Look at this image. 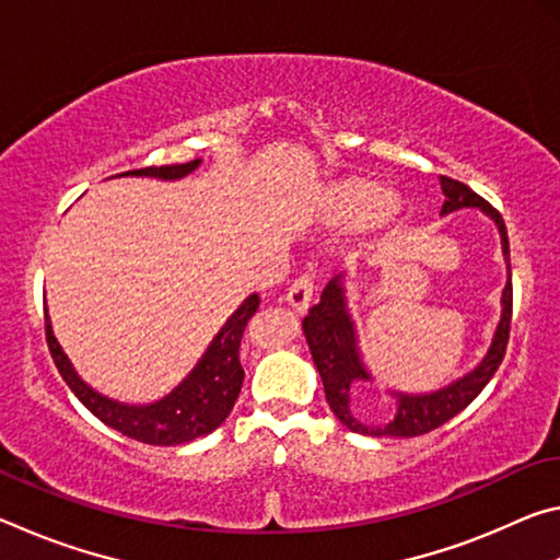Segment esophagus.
Segmentation results:
<instances>
[{"instance_id":"obj_1","label":"esophagus","mask_w":560,"mask_h":560,"mask_svg":"<svg viewBox=\"0 0 560 560\" xmlns=\"http://www.w3.org/2000/svg\"><path fill=\"white\" fill-rule=\"evenodd\" d=\"M287 301L289 306L299 311V314H306L311 301H314V277H311V273H301V277L289 287Z\"/></svg>"}]
</instances>
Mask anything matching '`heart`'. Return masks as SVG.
<instances>
[{
    "instance_id": "obj_1",
    "label": "heart",
    "mask_w": 560,
    "mask_h": 560,
    "mask_svg": "<svg viewBox=\"0 0 560 560\" xmlns=\"http://www.w3.org/2000/svg\"><path fill=\"white\" fill-rule=\"evenodd\" d=\"M393 202L395 200L390 189L373 183V179L353 177L330 187L320 210H324V217L330 224L363 226L381 220V217L390 210Z\"/></svg>"
}]
</instances>
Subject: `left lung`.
<instances>
[{
  "mask_svg": "<svg viewBox=\"0 0 560 560\" xmlns=\"http://www.w3.org/2000/svg\"><path fill=\"white\" fill-rule=\"evenodd\" d=\"M444 205L442 214L457 212L462 207H479L481 212L489 214L497 222L501 234V249L509 261V234L506 224L501 220L499 210H494L485 197H479L471 187H467L459 179H452L447 175L440 177ZM511 301H514V291H511V267H509V281L501 293V318L497 326V334L491 338V346L481 363L474 368L459 381L442 387L428 395H405L395 393L397 397V415L387 424H371L360 420L350 405V390L360 381H371V373L365 371L363 360L358 353V340L353 320L348 316L346 306V291L340 277L330 279L326 283L320 301L308 311L303 318V334H306L311 355L318 368L320 381H324L326 400L330 410L346 424L350 432L368 434V438H417V434L438 430L440 424L452 420L454 415L462 412L474 397L485 390L487 383L499 371L501 360L506 353L509 343V328H511Z\"/></svg>",
  "mask_w": 560,
  "mask_h": 560,
  "instance_id": "left-lung-1",
  "label": "left lung"
}]
</instances>
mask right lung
<instances>
[{"mask_svg": "<svg viewBox=\"0 0 560 560\" xmlns=\"http://www.w3.org/2000/svg\"><path fill=\"white\" fill-rule=\"evenodd\" d=\"M200 165V160H189L183 165H160V167H140L130 170V173L120 175H148L160 179H177ZM259 296L252 293L240 308L234 311L230 320L222 326L220 334L207 348L200 363L189 373L183 383H179L173 393L165 395L163 400L153 405H120L116 400H108L89 387L86 383L75 375L73 365L54 338L49 314L44 311L46 320V343H49L51 358L56 368H59L66 385L71 387L73 395L89 407V410L106 422L108 428L118 430L130 440L145 442V444H160V447H173V444L192 442L202 434H210L220 428L232 412L234 400L240 397L244 368L240 363V348L244 328L249 318L257 314Z\"/></svg>", "mask_w": 560, "mask_h": 560, "instance_id": "add662e5", "label": "right lung"}]
</instances>
